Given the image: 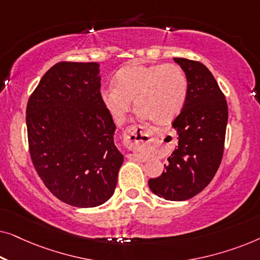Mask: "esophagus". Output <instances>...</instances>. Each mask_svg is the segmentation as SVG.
Listing matches in <instances>:
<instances>
[{"label":"esophagus","instance_id":"34e87169","mask_svg":"<svg viewBox=\"0 0 260 260\" xmlns=\"http://www.w3.org/2000/svg\"><path fill=\"white\" fill-rule=\"evenodd\" d=\"M148 135L145 134V127L141 125H130L124 131V144L130 150L136 151L142 144L144 143V140ZM131 159H140V155L137 152L129 155Z\"/></svg>","mask_w":260,"mask_h":260}]
</instances>
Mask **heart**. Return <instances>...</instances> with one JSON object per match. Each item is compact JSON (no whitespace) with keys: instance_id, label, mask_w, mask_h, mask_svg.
<instances>
[{"instance_id":"obj_1","label":"heart","mask_w":260,"mask_h":260,"mask_svg":"<svg viewBox=\"0 0 260 260\" xmlns=\"http://www.w3.org/2000/svg\"><path fill=\"white\" fill-rule=\"evenodd\" d=\"M188 95V79L175 63H130L120 69L102 91V99L116 120H122L134 101L138 113L155 124L173 122L182 111Z\"/></svg>"}]
</instances>
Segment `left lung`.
I'll return each instance as SVG.
<instances>
[{
	"label": "left lung",
	"instance_id": "8db88e82",
	"mask_svg": "<svg viewBox=\"0 0 260 260\" xmlns=\"http://www.w3.org/2000/svg\"><path fill=\"white\" fill-rule=\"evenodd\" d=\"M188 79L187 101L173 126L179 145L161 176L149 180L151 191L166 200L182 201L208 186L221 163L229 109L225 94L204 63L174 58Z\"/></svg>",
	"mask_w": 260,
	"mask_h": 260
}]
</instances>
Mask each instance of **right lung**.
<instances>
[{
	"instance_id": "right-lung-1",
	"label": "right lung",
	"mask_w": 260,
	"mask_h": 260,
	"mask_svg": "<svg viewBox=\"0 0 260 260\" xmlns=\"http://www.w3.org/2000/svg\"><path fill=\"white\" fill-rule=\"evenodd\" d=\"M97 62L52 66L26 109L33 166L51 193L76 207H95L112 197L123 155L116 125L102 99Z\"/></svg>"
}]
</instances>
